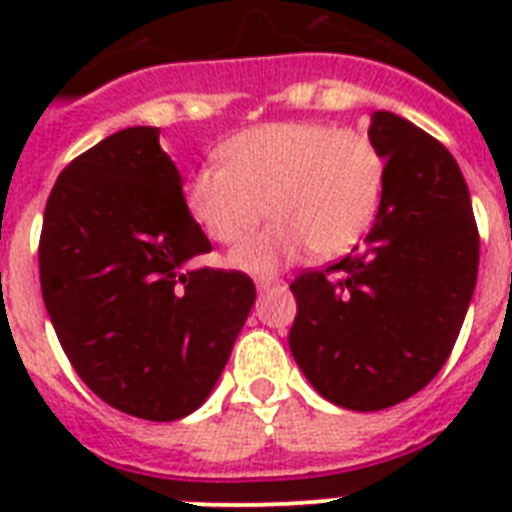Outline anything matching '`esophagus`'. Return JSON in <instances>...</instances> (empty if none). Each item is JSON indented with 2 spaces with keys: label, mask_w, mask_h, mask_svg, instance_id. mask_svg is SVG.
Listing matches in <instances>:
<instances>
[{
  "label": "esophagus",
  "mask_w": 512,
  "mask_h": 512,
  "mask_svg": "<svg viewBox=\"0 0 512 512\" xmlns=\"http://www.w3.org/2000/svg\"><path fill=\"white\" fill-rule=\"evenodd\" d=\"M281 279L276 276H255V287L257 289H268V287H279Z\"/></svg>",
  "instance_id": "esophagus-1"
}]
</instances>
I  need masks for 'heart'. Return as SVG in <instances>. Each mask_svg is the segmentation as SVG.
I'll return each mask as SVG.
<instances>
[{
	"instance_id": "1",
	"label": "heart",
	"mask_w": 512,
	"mask_h": 512,
	"mask_svg": "<svg viewBox=\"0 0 512 512\" xmlns=\"http://www.w3.org/2000/svg\"><path fill=\"white\" fill-rule=\"evenodd\" d=\"M185 185L209 239L236 244L263 212V231L233 249L244 271H273L313 249L348 252L372 225L385 191V156L369 135L324 122H271L236 132ZM266 207H262V201Z\"/></svg>"
}]
</instances>
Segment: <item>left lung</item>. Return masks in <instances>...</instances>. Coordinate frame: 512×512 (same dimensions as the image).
<instances>
[{
  "mask_svg": "<svg viewBox=\"0 0 512 512\" xmlns=\"http://www.w3.org/2000/svg\"><path fill=\"white\" fill-rule=\"evenodd\" d=\"M369 138L385 156V191L364 247L289 284V350L321 396L353 412L401 404L441 372L478 276V225L454 156L390 111L372 116Z\"/></svg>",
  "mask_w": 512,
  "mask_h": 512,
  "instance_id": "8db88e82",
  "label": "left lung"
}]
</instances>
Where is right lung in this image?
I'll return each mask as SVG.
<instances>
[{"label": "right lung", "instance_id": "obj_1", "mask_svg": "<svg viewBox=\"0 0 512 512\" xmlns=\"http://www.w3.org/2000/svg\"><path fill=\"white\" fill-rule=\"evenodd\" d=\"M212 244L156 127L114 132L44 207V308L82 382L119 412L180 420L207 401L255 303L247 273L188 271Z\"/></svg>", "mask_w": 512, "mask_h": 512}]
</instances>
